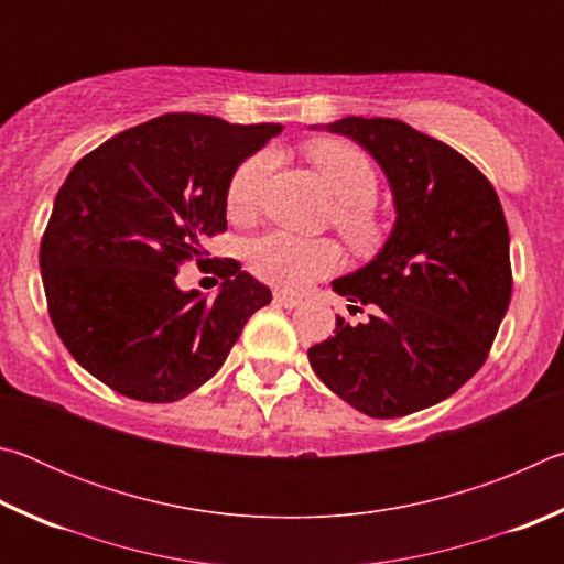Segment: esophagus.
<instances>
[{
  "label": "esophagus",
  "mask_w": 564,
  "mask_h": 564,
  "mask_svg": "<svg viewBox=\"0 0 564 564\" xmlns=\"http://www.w3.org/2000/svg\"><path fill=\"white\" fill-rule=\"evenodd\" d=\"M273 301L279 303V305H283V308H295V305H301V303H303V301L299 299V295H293V293H285V291L273 293Z\"/></svg>",
  "instance_id": "34e87169"
}]
</instances>
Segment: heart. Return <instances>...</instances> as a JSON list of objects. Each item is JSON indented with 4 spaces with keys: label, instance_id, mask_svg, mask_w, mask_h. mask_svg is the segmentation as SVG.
<instances>
[{
    "label": "heart",
    "instance_id": "heart-1",
    "mask_svg": "<svg viewBox=\"0 0 564 564\" xmlns=\"http://www.w3.org/2000/svg\"><path fill=\"white\" fill-rule=\"evenodd\" d=\"M308 156L336 196V224L343 238L358 251L373 246L380 224L373 214L378 171L358 147L346 141H316ZM273 169L271 151H259L238 164L226 188V208L234 218H246L259 206L261 191ZM246 261L261 281L301 291L340 265V248L328 238H301L289 231H269L246 243Z\"/></svg>",
    "mask_w": 564,
    "mask_h": 564
}]
</instances>
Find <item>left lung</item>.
Here are the masks:
<instances>
[{
  "label": "left lung",
  "mask_w": 564,
  "mask_h": 564,
  "mask_svg": "<svg viewBox=\"0 0 564 564\" xmlns=\"http://www.w3.org/2000/svg\"><path fill=\"white\" fill-rule=\"evenodd\" d=\"M316 129V127H311ZM378 161L395 224L376 259L333 281L370 305L366 323L336 318L308 348L333 393L370 417H400L451 398L488 358L512 293L510 234L495 188L453 147L398 119L326 123Z\"/></svg>",
  "instance_id": "left-lung-1"
}]
</instances>
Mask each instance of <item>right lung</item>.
Instances as JSON below:
<instances>
[{
    "label": "right lung",
    "instance_id": "obj_1",
    "mask_svg": "<svg viewBox=\"0 0 564 564\" xmlns=\"http://www.w3.org/2000/svg\"><path fill=\"white\" fill-rule=\"evenodd\" d=\"M281 129L166 113L69 171L40 269L54 328L84 370L144 403H174L216 376L271 291L231 259L214 269V301L181 291L176 273L204 263V238L226 231L234 171Z\"/></svg>",
    "mask_w": 564,
    "mask_h": 564
}]
</instances>
